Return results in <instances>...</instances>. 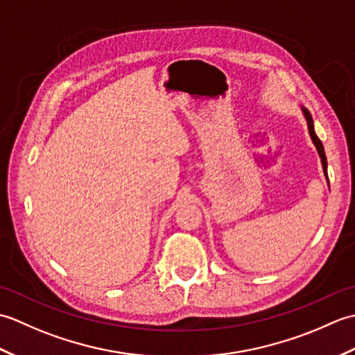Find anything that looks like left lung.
<instances>
[{
	"label": "left lung",
	"instance_id": "8db88e82",
	"mask_svg": "<svg viewBox=\"0 0 355 355\" xmlns=\"http://www.w3.org/2000/svg\"><path fill=\"white\" fill-rule=\"evenodd\" d=\"M302 111H304V116H305V119H306L308 131H310L311 140H313V143H314L315 149H318L319 157H320V160H322V168H323V172H325V177H327V180H328V173H327V166H328V163H327L325 149H323V145H322L320 139L318 137V135H315V131H314V123H313V117H311V114H310V111H308V110H306V108H304V107H302Z\"/></svg>",
	"mask_w": 355,
	"mask_h": 355
}]
</instances>
